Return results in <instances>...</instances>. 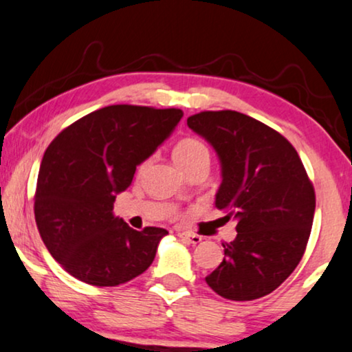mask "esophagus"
Listing matches in <instances>:
<instances>
[{
    "mask_svg": "<svg viewBox=\"0 0 352 352\" xmlns=\"http://www.w3.org/2000/svg\"><path fill=\"white\" fill-rule=\"evenodd\" d=\"M180 240H184V242H188V243H199L203 240L201 235H197V234H190V232H180L179 234Z\"/></svg>",
    "mask_w": 352,
    "mask_h": 352,
    "instance_id": "obj_1",
    "label": "esophagus"
}]
</instances>
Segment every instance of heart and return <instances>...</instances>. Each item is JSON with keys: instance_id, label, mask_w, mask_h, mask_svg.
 Returning a JSON list of instances; mask_svg holds the SVG:
<instances>
[{"instance_id": "obj_1", "label": "heart", "mask_w": 352, "mask_h": 352, "mask_svg": "<svg viewBox=\"0 0 352 352\" xmlns=\"http://www.w3.org/2000/svg\"><path fill=\"white\" fill-rule=\"evenodd\" d=\"M173 159H175V162L179 164L182 170H185V168L191 167L193 164H198L201 161L209 162V149L206 148V144L201 143L199 140H195V138H185V140L179 141L175 148H173ZM146 167H148V161L141 164L138 170L143 172Z\"/></svg>"}]
</instances>
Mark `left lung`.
<instances>
[{
    "instance_id": "1",
    "label": "left lung",
    "mask_w": 352,
    "mask_h": 352,
    "mask_svg": "<svg viewBox=\"0 0 352 352\" xmlns=\"http://www.w3.org/2000/svg\"><path fill=\"white\" fill-rule=\"evenodd\" d=\"M186 123L217 153L216 208L237 222V237L222 243L224 260L206 276L208 286L229 300L260 299L302 260L315 212L312 182L294 146L248 115L201 112Z\"/></svg>"
}]
</instances>
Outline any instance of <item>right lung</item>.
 Segmentation results:
<instances>
[{"mask_svg": "<svg viewBox=\"0 0 352 352\" xmlns=\"http://www.w3.org/2000/svg\"><path fill=\"white\" fill-rule=\"evenodd\" d=\"M182 117L180 109L109 105L69 124L47 148L35 222L52 256L79 281L118 286L154 261L167 230L131 229L113 214V203Z\"/></svg>", "mask_w": 352, "mask_h": 352, "instance_id": "right-lung-1", "label": "right lung"}]
</instances>
